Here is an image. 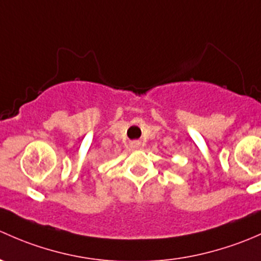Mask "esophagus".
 Returning <instances> with one entry per match:
<instances>
[{
  "label": "esophagus",
  "instance_id": "34e87169",
  "mask_svg": "<svg viewBox=\"0 0 261 261\" xmlns=\"http://www.w3.org/2000/svg\"><path fill=\"white\" fill-rule=\"evenodd\" d=\"M132 147H133V148H139V147H141V143H139V142H133V143H132Z\"/></svg>",
  "mask_w": 261,
  "mask_h": 261
}]
</instances>
